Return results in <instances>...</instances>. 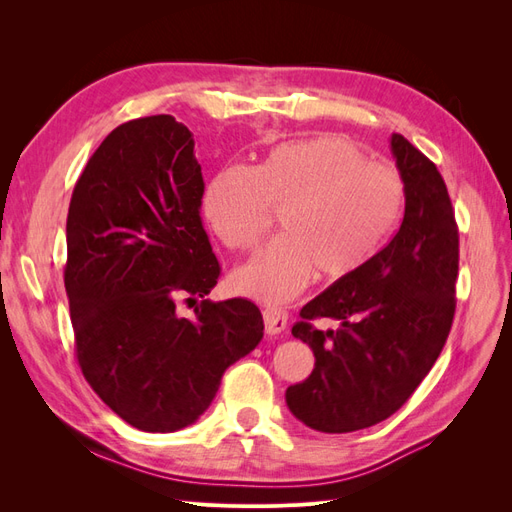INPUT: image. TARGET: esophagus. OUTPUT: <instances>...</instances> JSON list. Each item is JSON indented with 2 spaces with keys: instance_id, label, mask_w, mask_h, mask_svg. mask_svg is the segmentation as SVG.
Segmentation results:
<instances>
[{
  "instance_id": "1",
  "label": "esophagus",
  "mask_w": 512,
  "mask_h": 512,
  "mask_svg": "<svg viewBox=\"0 0 512 512\" xmlns=\"http://www.w3.org/2000/svg\"><path fill=\"white\" fill-rule=\"evenodd\" d=\"M262 318H265V331L267 335H280L286 324H288V314L280 307H265L262 312Z\"/></svg>"
}]
</instances>
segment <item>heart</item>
<instances>
[{"mask_svg": "<svg viewBox=\"0 0 512 512\" xmlns=\"http://www.w3.org/2000/svg\"><path fill=\"white\" fill-rule=\"evenodd\" d=\"M406 203L404 179L369 162L352 141L324 134L273 147L254 168L215 173L200 213L232 250H250L280 209L282 235L232 273L237 292L265 303L292 299L309 277L344 282L393 237Z\"/></svg>", "mask_w": 512, "mask_h": 512, "instance_id": "heart-1", "label": "heart"}]
</instances>
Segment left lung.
Returning a JSON list of instances; mask_svg holds the SVG:
<instances>
[{
  "label": "left lung",
  "mask_w": 512,
  "mask_h": 512,
  "mask_svg": "<svg viewBox=\"0 0 512 512\" xmlns=\"http://www.w3.org/2000/svg\"><path fill=\"white\" fill-rule=\"evenodd\" d=\"M391 151L406 185L397 235L344 282L303 305L292 335L314 350V371L286 404L322 433L376 425L406 404L440 356L455 316L459 230L436 164L401 134ZM329 317L340 329L320 332Z\"/></svg>",
  "instance_id": "left-lung-1"
}]
</instances>
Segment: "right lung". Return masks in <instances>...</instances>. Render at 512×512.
<instances>
[{
  "label": "right lung",
  "mask_w": 512,
  "mask_h": 512,
  "mask_svg": "<svg viewBox=\"0 0 512 512\" xmlns=\"http://www.w3.org/2000/svg\"><path fill=\"white\" fill-rule=\"evenodd\" d=\"M203 190L192 132L151 115L108 134L72 192L64 284L76 359L104 404L141 431L192 425L265 329L247 299L176 314L179 298H205L220 277Z\"/></svg>",
  "instance_id": "add662e5"
}]
</instances>
